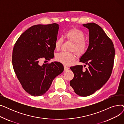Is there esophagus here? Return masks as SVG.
<instances>
[{
	"label": "esophagus",
	"instance_id": "34e87169",
	"mask_svg": "<svg viewBox=\"0 0 124 124\" xmlns=\"http://www.w3.org/2000/svg\"><path fill=\"white\" fill-rule=\"evenodd\" d=\"M64 71H67V70H68L69 69V68L68 67H67V66H66L65 65L64 66Z\"/></svg>",
	"mask_w": 124,
	"mask_h": 124
}]
</instances>
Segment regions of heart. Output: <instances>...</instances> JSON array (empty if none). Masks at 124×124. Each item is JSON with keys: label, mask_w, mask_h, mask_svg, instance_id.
Returning <instances> with one entry per match:
<instances>
[{"label": "heart", "mask_w": 124, "mask_h": 124, "mask_svg": "<svg viewBox=\"0 0 124 124\" xmlns=\"http://www.w3.org/2000/svg\"><path fill=\"white\" fill-rule=\"evenodd\" d=\"M67 40L71 43L69 50L73 51L78 57H81L85 54L87 49V43L84 41L85 35L80 30L76 28H72L68 30L65 33ZM63 42L62 37L58 38L55 43V48L56 50H59ZM75 56L71 52H62L56 55V59L66 65H69L75 60Z\"/></svg>", "instance_id": "heart-1"}]
</instances>
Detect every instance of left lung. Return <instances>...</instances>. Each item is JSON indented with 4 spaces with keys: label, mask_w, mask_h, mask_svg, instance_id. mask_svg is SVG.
Instances as JSON below:
<instances>
[{
    "label": "left lung",
    "mask_w": 124,
    "mask_h": 124,
    "mask_svg": "<svg viewBox=\"0 0 124 124\" xmlns=\"http://www.w3.org/2000/svg\"><path fill=\"white\" fill-rule=\"evenodd\" d=\"M83 25L88 29L89 43L80 62L87 64L88 68L84 71L82 65L71 67L74 75L70 85L77 94L87 96L100 89L108 80L114 66L115 51L112 41L100 26L93 23Z\"/></svg>",
    "instance_id": "left-lung-1"
}]
</instances>
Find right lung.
<instances>
[{
    "label": "right lung",
    "mask_w": 124,
    "mask_h": 124,
    "mask_svg": "<svg viewBox=\"0 0 124 124\" xmlns=\"http://www.w3.org/2000/svg\"><path fill=\"white\" fill-rule=\"evenodd\" d=\"M59 24H37L21 35L12 51V66L24 90L31 95H43L55 78L64 70L59 62L40 65L41 58L49 60L54 57L55 43Z\"/></svg>",
    "instance_id": "1"
}]
</instances>
